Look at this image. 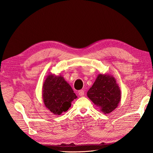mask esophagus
Returning a JSON list of instances; mask_svg holds the SVG:
<instances>
[{"label": "esophagus", "mask_w": 153, "mask_h": 153, "mask_svg": "<svg viewBox=\"0 0 153 153\" xmlns=\"http://www.w3.org/2000/svg\"><path fill=\"white\" fill-rule=\"evenodd\" d=\"M84 94H85V92H84V90H80L79 91H78V94H79V96L81 97L84 96Z\"/></svg>", "instance_id": "obj_1"}]
</instances>
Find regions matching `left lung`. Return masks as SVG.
<instances>
[{
	"label": "left lung",
	"mask_w": 153,
	"mask_h": 153,
	"mask_svg": "<svg viewBox=\"0 0 153 153\" xmlns=\"http://www.w3.org/2000/svg\"><path fill=\"white\" fill-rule=\"evenodd\" d=\"M87 95L105 114L116 108L121 98V92L116 80L108 74H99Z\"/></svg>",
	"instance_id": "1"
}]
</instances>
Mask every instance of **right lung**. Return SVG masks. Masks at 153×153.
<instances>
[{"label":"right lung","mask_w":153,"mask_h":153,"mask_svg":"<svg viewBox=\"0 0 153 153\" xmlns=\"http://www.w3.org/2000/svg\"><path fill=\"white\" fill-rule=\"evenodd\" d=\"M42 97L46 107L55 115L66 112L77 98L63 76L52 74L48 75L43 83Z\"/></svg>","instance_id":"obj_1"}]
</instances>
